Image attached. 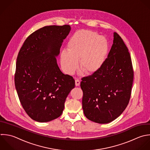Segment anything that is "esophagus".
<instances>
[{"label": "esophagus", "instance_id": "1", "mask_svg": "<svg viewBox=\"0 0 150 150\" xmlns=\"http://www.w3.org/2000/svg\"><path fill=\"white\" fill-rule=\"evenodd\" d=\"M80 85V81L78 79H75V85L76 86H78Z\"/></svg>", "mask_w": 150, "mask_h": 150}]
</instances>
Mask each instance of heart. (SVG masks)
I'll use <instances>...</instances> for the list:
<instances>
[{
  "instance_id": "heart-1",
  "label": "heart",
  "mask_w": 150,
  "mask_h": 150,
  "mask_svg": "<svg viewBox=\"0 0 150 150\" xmlns=\"http://www.w3.org/2000/svg\"><path fill=\"white\" fill-rule=\"evenodd\" d=\"M109 49L108 40L96 32L81 30L69 40L67 50L61 52V64L64 71L73 74L78 68L86 74L98 71L103 65Z\"/></svg>"
}]
</instances>
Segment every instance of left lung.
Wrapping results in <instances>:
<instances>
[{"label":"left lung","mask_w":150,"mask_h":150,"mask_svg":"<svg viewBox=\"0 0 150 150\" xmlns=\"http://www.w3.org/2000/svg\"><path fill=\"white\" fill-rule=\"evenodd\" d=\"M128 51L121 37L114 33L113 43L103 65L92 75L82 78V109L89 120L109 123L127 106L134 77Z\"/></svg>","instance_id":"8db88e82"}]
</instances>
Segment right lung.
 Returning <instances> with one entry per match:
<instances>
[{
  "label": "right lung",
  "instance_id": "right-lung-1",
  "mask_svg": "<svg viewBox=\"0 0 150 150\" xmlns=\"http://www.w3.org/2000/svg\"><path fill=\"white\" fill-rule=\"evenodd\" d=\"M70 30L69 25L41 28L27 38L18 54L16 89L25 112L36 122L59 117L75 88L73 77L61 71L56 59Z\"/></svg>",
  "mask_w": 150,
  "mask_h": 150
}]
</instances>
